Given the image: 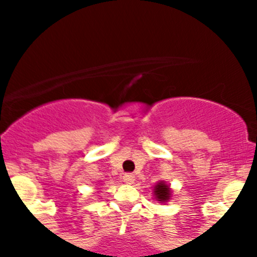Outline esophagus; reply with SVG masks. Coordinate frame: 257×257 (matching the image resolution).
Returning a JSON list of instances; mask_svg holds the SVG:
<instances>
[{"instance_id":"34e87169","label":"esophagus","mask_w":257,"mask_h":257,"mask_svg":"<svg viewBox=\"0 0 257 257\" xmlns=\"http://www.w3.org/2000/svg\"><path fill=\"white\" fill-rule=\"evenodd\" d=\"M122 179H123V181L126 184H133L134 180H135V175L128 172V174H124L123 176H122Z\"/></svg>"}]
</instances>
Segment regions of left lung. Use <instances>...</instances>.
Masks as SVG:
<instances>
[{
	"label": "left lung",
	"instance_id": "obj_1",
	"mask_svg": "<svg viewBox=\"0 0 257 257\" xmlns=\"http://www.w3.org/2000/svg\"><path fill=\"white\" fill-rule=\"evenodd\" d=\"M154 194H156V198L161 202H165L166 199L170 198V188L169 185L166 184L160 183L158 185L154 187Z\"/></svg>",
	"mask_w": 257,
	"mask_h": 257
}]
</instances>
